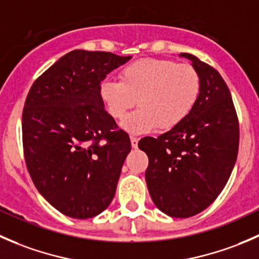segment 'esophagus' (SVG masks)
I'll list each match as a JSON object with an SVG mask.
<instances>
[{"instance_id":"1","label":"esophagus","mask_w":259,"mask_h":259,"mask_svg":"<svg viewBox=\"0 0 259 259\" xmlns=\"http://www.w3.org/2000/svg\"><path fill=\"white\" fill-rule=\"evenodd\" d=\"M130 142H132V146L133 148H138V143H139V139L135 137H130Z\"/></svg>"}]
</instances>
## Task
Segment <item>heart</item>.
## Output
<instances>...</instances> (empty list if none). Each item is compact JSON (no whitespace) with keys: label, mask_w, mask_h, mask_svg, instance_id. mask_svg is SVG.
<instances>
[{"label":"heart","mask_w":259,"mask_h":259,"mask_svg":"<svg viewBox=\"0 0 259 259\" xmlns=\"http://www.w3.org/2000/svg\"><path fill=\"white\" fill-rule=\"evenodd\" d=\"M200 77L194 66L168 59H142L127 64L119 81L104 80L99 95L108 113L122 120L135 106V113L121 122L130 134L154 129L169 130L179 125L197 104Z\"/></svg>","instance_id":"b5f03b06"}]
</instances>
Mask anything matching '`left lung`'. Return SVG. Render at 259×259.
Instances as JSON below:
<instances>
[{
    "label": "left lung",
    "mask_w": 259,
    "mask_h": 259,
    "mask_svg": "<svg viewBox=\"0 0 259 259\" xmlns=\"http://www.w3.org/2000/svg\"><path fill=\"white\" fill-rule=\"evenodd\" d=\"M200 94L190 114L158 138L139 146L149 158L145 180L154 204L166 215L200 213L226 187L237 160L239 125L231 93L215 69L190 54Z\"/></svg>",
    "instance_id": "left-lung-1"
}]
</instances>
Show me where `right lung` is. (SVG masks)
I'll return each mask as SVG.
<instances>
[{"instance_id": "1", "label": "right lung", "mask_w": 259, "mask_h": 259, "mask_svg": "<svg viewBox=\"0 0 259 259\" xmlns=\"http://www.w3.org/2000/svg\"><path fill=\"white\" fill-rule=\"evenodd\" d=\"M132 56L74 50L31 86L22 113L25 160L46 200L71 218H93L110 205L129 135L99 95L100 82Z\"/></svg>"}]
</instances>
